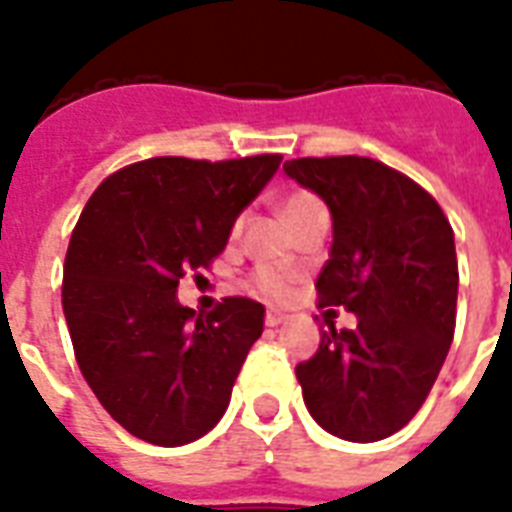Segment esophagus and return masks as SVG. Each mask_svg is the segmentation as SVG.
<instances>
[{
	"label": "esophagus",
	"instance_id": "34e87169",
	"mask_svg": "<svg viewBox=\"0 0 512 512\" xmlns=\"http://www.w3.org/2000/svg\"><path fill=\"white\" fill-rule=\"evenodd\" d=\"M283 318H286V315L280 313V310H267V315H264V324L278 326V324H283Z\"/></svg>",
	"mask_w": 512,
	"mask_h": 512
}]
</instances>
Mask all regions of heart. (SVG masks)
<instances>
[{"label": "heart", "mask_w": 512, "mask_h": 512, "mask_svg": "<svg viewBox=\"0 0 512 512\" xmlns=\"http://www.w3.org/2000/svg\"><path fill=\"white\" fill-rule=\"evenodd\" d=\"M315 210H324L321 205V199L310 194V191H294V194H288L283 199V205H280V215H283V221L288 226L299 221V218H305V215L315 213ZM242 232V218H237L229 229V240H237ZM251 288L264 299H272V302H286L291 297V291H294V283L288 275L278 270H270V267H261L251 275Z\"/></svg>", "instance_id": "b5f03b06"}]
</instances>
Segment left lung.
Returning a JSON list of instances; mask_svg holds the SVG:
<instances>
[{"mask_svg":"<svg viewBox=\"0 0 512 512\" xmlns=\"http://www.w3.org/2000/svg\"><path fill=\"white\" fill-rule=\"evenodd\" d=\"M283 169L332 213V251L315 283L321 307L359 318L353 329L326 321L313 359L297 364L302 397L329 434L375 443L421 410L451 348L453 229L429 191L367 156H307Z\"/></svg>","mask_w":512,"mask_h":512,"instance_id":"obj_1","label":"left lung"}]
</instances>
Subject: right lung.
<instances>
[{
	"mask_svg": "<svg viewBox=\"0 0 512 512\" xmlns=\"http://www.w3.org/2000/svg\"><path fill=\"white\" fill-rule=\"evenodd\" d=\"M280 159L137 161L102 180L80 213L61 283L75 359L113 421L145 443L186 445L226 413L264 307L226 297L194 313L175 291L221 256Z\"/></svg>",
	"mask_w": 512,
	"mask_h": 512,
	"instance_id": "obj_1",
	"label": "right lung"
}]
</instances>
